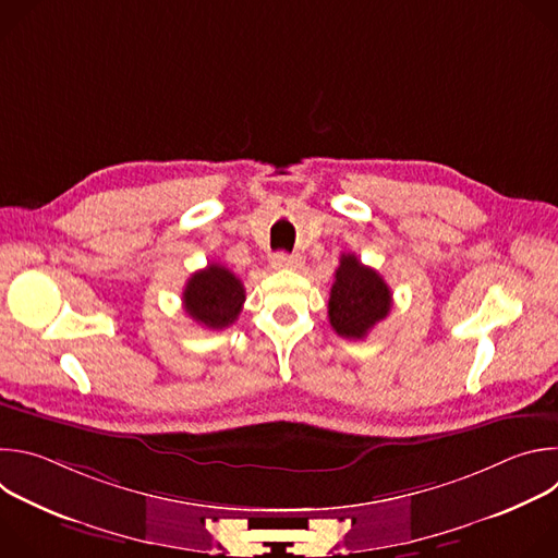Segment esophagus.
Listing matches in <instances>:
<instances>
[{"mask_svg":"<svg viewBox=\"0 0 558 558\" xmlns=\"http://www.w3.org/2000/svg\"><path fill=\"white\" fill-rule=\"evenodd\" d=\"M302 256L300 254H276L274 258H271V267L274 269H298V267H302Z\"/></svg>","mask_w":558,"mask_h":558,"instance_id":"34e87169","label":"esophagus"}]
</instances>
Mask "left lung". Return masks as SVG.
<instances>
[{"label":"left lung","instance_id":"1","mask_svg":"<svg viewBox=\"0 0 558 558\" xmlns=\"http://www.w3.org/2000/svg\"><path fill=\"white\" fill-rule=\"evenodd\" d=\"M392 306L384 278L362 265L355 254H342L329 295V323L347 340H364Z\"/></svg>","mask_w":558,"mask_h":558}]
</instances>
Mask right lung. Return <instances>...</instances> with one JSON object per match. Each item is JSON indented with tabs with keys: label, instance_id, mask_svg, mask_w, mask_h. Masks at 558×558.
I'll list each match as a JSON object with an SVG mask.
<instances>
[{
	"label": "right lung",
	"instance_id": "right-lung-1",
	"mask_svg": "<svg viewBox=\"0 0 558 558\" xmlns=\"http://www.w3.org/2000/svg\"><path fill=\"white\" fill-rule=\"evenodd\" d=\"M245 302V287L222 265H207L192 274L183 291V306L190 317L207 329H225L238 320Z\"/></svg>",
	"mask_w": 558,
	"mask_h": 558
}]
</instances>
